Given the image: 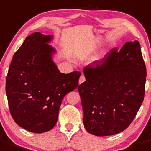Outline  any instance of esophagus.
I'll use <instances>...</instances> for the list:
<instances>
[{
    "label": "esophagus",
    "mask_w": 151,
    "mask_h": 151,
    "mask_svg": "<svg viewBox=\"0 0 151 151\" xmlns=\"http://www.w3.org/2000/svg\"><path fill=\"white\" fill-rule=\"evenodd\" d=\"M85 80H86V77H85V76L83 75V74H82V75L80 76V79H79V84H81V83H83Z\"/></svg>",
    "instance_id": "1"
}]
</instances>
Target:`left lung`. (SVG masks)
Segmentation results:
<instances>
[{
	"label": "left lung",
	"instance_id": "1",
	"mask_svg": "<svg viewBox=\"0 0 151 151\" xmlns=\"http://www.w3.org/2000/svg\"><path fill=\"white\" fill-rule=\"evenodd\" d=\"M83 71L86 80L78 91L86 131L99 137L125 131L145 96L147 72L139 43L127 42Z\"/></svg>",
	"mask_w": 151,
	"mask_h": 151
}]
</instances>
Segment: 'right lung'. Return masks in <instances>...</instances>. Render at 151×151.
Returning a JSON list of instances; mask_svg holds the SVG:
<instances>
[{
	"label": "right lung",
	"mask_w": 151,
	"mask_h": 151,
	"mask_svg": "<svg viewBox=\"0 0 151 151\" xmlns=\"http://www.w3.org/2000/svg\"><path fill=\"white\" fill-rule=\"evenodd\" d=\"M52 35L35 32L14 53L6 80L10 114L14 122L37 134L56 125L64 96L76 89L81 73H60L52 60Z\"/></svg>",
	"instance_id": "right-lung-1"
}]
</instances>
